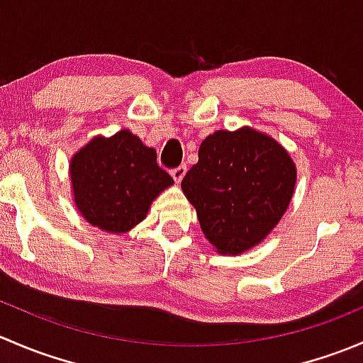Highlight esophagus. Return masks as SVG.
Segmentation results:
<instances>
[{"instance_id": "obj_1", "label": "esophagus", "mask_w": 363, "mask_h": 363, "mask_svg": "<svg viewBox=\"0 0 363 363\" xmlns=\"http://www.w3.org/2000/svg\"><path fill=\"white\" fill-rule=\"evenodd\" d=\"M186 172H188L186 164H179L177 168H174V170H172V177L175 179V182H181L182 179H184Z\"/></svg>"}]
</instances>
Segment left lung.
Returning a JSON list of instances; mask_svg holds the SVG:
<instances>
[{
    "label": "left lung",
    "instance_id": "obj_1",
    "mask_svg": "<svg viewBox=\"0 0 363 363\" xmlns=\"http://www.w3.org/2000/svg\"><path fill=\"white\" fill-rule=\"evenodd\" d=\"M295 182L296 167L286 149L244 126L208 135L181 188L216 251L240 255L276 228Z\"/></svg>",
    "mask_w": 363,
    "mask_h": 363
}]
</instances>
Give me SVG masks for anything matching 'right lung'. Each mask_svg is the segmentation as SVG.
Here are the masks:
<instances>
[{
    "label": "right lung",
    "instance_id": "obj_1",
    "mask_svg": "<svg viewBox=\"0 0 363 363\" xmlns=\"http://www.w3.org/2000/svg\"><path fill=\"white\" fill-rule=\"evenodd\" d=\"M73 196L87 223L124 233L144 221L152 200L174 184L158 167L156 151L130 130L94 137L69 161Z\"/></svg>",
    "mask_w": 363,
    "mask_h": 363
}]
</instances>
